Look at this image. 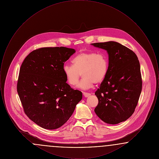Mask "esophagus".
<instances>
[{"label":"esophagus","mask_w":159,"mask_h":159,"mask_svg":"<svg viewBox=\"0 0 159 159\" xmlns=\"http://www.w3.org/2000/svg\"><path fill=\"white\" fill-rule=\"evenodd\" d=\"M83 94L84 97H88L89 96H90L91 95V93H88V92H83Z\"/></svg>","instance_id":"obj_1"}]
</instances>
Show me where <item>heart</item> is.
I'll return each instance as SVG.
<instances>
[{
	"label": "heart",
	"mask_w": 159,
	"mask_h": 159,
	"mask_svg": "<svg viewBox=\"0 0 159 159\" xmlns=\"http://www.w3.org/2000/svg\"><path fill=\"white\" fill-rule=\"evenodd\" d=\"M108 67V60L104 54L82 52L73 59L72 66H64L63 72L71 86L76 85L82 75L83 79L78 87L86 89L92 88L94 83L98 84L104 81Z\"/></svg>",
	"instance_id": "obj_1"
}]
</instances>
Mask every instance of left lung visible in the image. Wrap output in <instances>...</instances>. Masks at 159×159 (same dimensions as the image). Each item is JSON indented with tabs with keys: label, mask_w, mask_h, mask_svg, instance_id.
Instances as JSON below:
<instances>
[{
	"label": "left lung",
	"mask_w": 159,
	"mask_h": 159,
	"mask_svg": "<svg viewBox=\"0 0 159 159\" xmlns=\"http://www.w3.org/2000/svg\"><path fill=\"white\" fill-rule=\"evenodd\" d=\"M108 54V71L95 94L94 110L102 120L116 125L126 120L135 111L142 91L140 64L135 53L116 42L94 43Z\"/></svg>",
	"instance_id": "obj_1"
}]
</instances>
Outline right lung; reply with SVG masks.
<instances>
[{"instance_id": "add662e5", "label": "right lung", "mask_w": 159, "mask_h": 159, "mask_svg": "<svg viewBox=\"0 0 159 159\" xmlns=\"http://www.w3.org/2000/svg\"><path fill=\"white\" fill-rule=\"evenodd\" d=\"M75 52L62 46L42 48L31 52L21 64L17 92L25 114L43 128H60L82 98V92L66 83L63 72L64 62Z\"/></svg>"}]
</instances>
